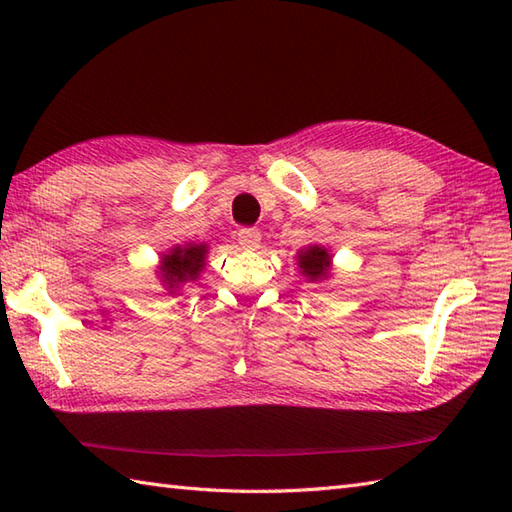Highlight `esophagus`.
<instances>
[{"label":"esophagus","instance_id":"34e87169","mask_svg":"<svg viewBox=\"0 0 512 512\" xmlns=\"http://www.w3.org/2000/svg\"><path fill=\"white\" fill-rule=\"evenodd\" d=\"M237 242L244 250H255L259 248V242H262V233L257 228H239Z\"/></svg>","mask_w":512,"mask_h":512}]
</instances>
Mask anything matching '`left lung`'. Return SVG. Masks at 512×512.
Wrapping results in <instances>:
<instances>
[{
    "label": "left lung",
    "mask_w": 512,
    "mask_h": 512,
    "mask_svg": "<svg viewBox=\"0 0 512 512\" xmlns=\"http://www.w3.org/2000/svg\"><path fill=\"white\" fill-rule=\"evenodd\" d=\"M301 275L308 281H321L330 277L332 255L323 246H308L297 253Z\"/></svg>",
    "instance_id": "obj_1"
}]
</instances>
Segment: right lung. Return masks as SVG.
<instances>
[{"label":"right lung","mask_w":512,"mask_h":512,"mask_svg":"<svg viewBox=\"0 0 512 512\" xmlns=\"http://www.w3.org/2000/svg\"><path fill=\"white\" fill-rule=\"evenodd\" d=\"M206 253H209V246L206 244H187V246L171 248L167 255H162L160 279L171 295L180 286L200 277L202 268L206 264L204 262Z\"/></svg>","instance_id":"obj_1"}]
</instances>
